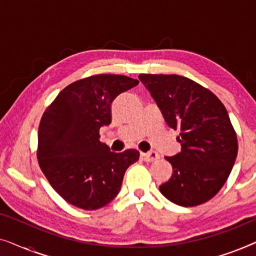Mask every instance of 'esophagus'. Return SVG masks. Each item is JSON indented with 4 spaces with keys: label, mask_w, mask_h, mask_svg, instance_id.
<instances>
[{
    "label": "esophagus",
    "mask_w": 256,
    "mask_h": 256,
    "mask_svg": "<svg viewBox=\"0 0 256 256\" xmlns=\"http://www.w3.org/2000/svg\"><path fill=\"white\" fill-rule=\"evenodd\" d=\"M141 158L146 162H155L156 160L160 158V155L155 152H141Z\"/></svg>",
    "instance_id": "1"
}]
</instances>
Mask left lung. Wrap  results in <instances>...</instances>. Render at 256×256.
Segmentation results:
<instances>
[{"label":"left lung","mask_w":256,"mask_h":256,"mask_svg":"<svg viewBox=\"0 0 256 256\" xmlns=\"http://www.w3.org/2000/svg\"><path fill=\"white\" fill-rule=\"evenodd\" d=\"M164 120L180 130V152L166 157L172 176L160 186L174 204L208 202L228 178L238 155L236 132L222 101L194 80L177 74H140Z\"/></svg>","instance_id":"obj_1"}]
</instances>
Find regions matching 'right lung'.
<instances>
[{
  "label": "right lung",
  "mask_w": 256,
  "mask_h": 256,
  "mask_svg": "<svg viewBox=\"0 0 256 256\" xmlns=\"http://www.w3.org/2000/svg\"><path fill=\"white\" fill-rule=\"evenodd\" d=\"M138 80L96 74L66 86L45 110L38 128L37 160L56 192L68 204L98 210L116 197L126 170L140 152H112L100 128L112 122V102Z\"/></svg>",
  "instance_id": "add662e5"
}]
</instances>
